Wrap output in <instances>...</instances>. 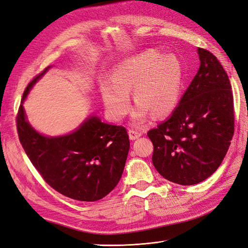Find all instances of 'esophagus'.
<instances>
[{"mask_svg":"<svg viewBox=\"0 0 248 248\" xmlns=\"http://www.w3.org/2000/svg\"><path fill=\"white\" fill-rule=\"evenodd\" d=\"M128 133H129V139L132 140L139 139L141 136V132L140 130H137V129H129Z\"/></svg>","mask_w":248,"mask_h":248,"instance_id":"obj_1","label":"esophagus"}]
</instances>
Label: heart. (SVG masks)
<instances>
[{
  "label": "heart",
  "mask_w": 248,
  "mask_h": 248,
  "mask_svg": "<svg viewBox=\"0 0 248 248\" xmlns=\"http://www.w3.org/2000/svg\"><path fill=\"white\" fill-rule=\"evenodd\" d=\"M109 81L101 84L108 117L114 121L125 117L130 108L128 94L132 92L133 101L138 104L132 117L140 123L150 115L163 118L175 109L181 90L182 70L174 56L148 49L118 65L111 71Z\"/></svg>",
  "instance_id": "1"
}]
</instances>
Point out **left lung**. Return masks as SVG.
Returning a JSON list of instances; mask_svg holds the SVG:
<instances>
[{"label":"left lung","mask_w":248,"mask_h":248,"mask_svg":"<svg viewBox=\"0 0 248 248\" xmlns=\"http://www.w3.org/2000/svg\"><path fill=\"white\" fill-rule=\"evenodd\" d=\"M201 66L166 122L148 131L152 162L170 182L193 185L219 168L234 136V98L217 58L199 47Z\"/></svg>","instance_id":"1"}]
</instances>
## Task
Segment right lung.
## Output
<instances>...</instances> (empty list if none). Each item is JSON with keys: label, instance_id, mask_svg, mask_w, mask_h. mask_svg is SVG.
Masks as SVG:
<instances>
[{"label": "right lung", "instance_id": "right-lung-1", "mask_svg": "<svg viewBox=\"0 0 248 248\" xmlns=\"http://www.w3.org/2000/svg\"><path fill=\"white\" fill-rule=\"evenodd\" d=\"M46 70L29 82L21 103ZM16 128L20 144L35 169L51 188L65 197L82 202L98 201L121 179L130 146L123 126L102 123L97 117H91L77 131L47 138L32 128L20 104Z\"/></svg>", "mask_w": 248, "mask_h": 248}]
</instances>
